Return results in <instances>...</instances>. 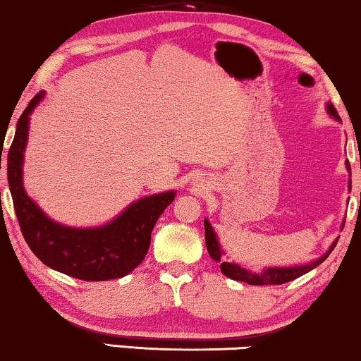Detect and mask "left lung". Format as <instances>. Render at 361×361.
Segmentation results:
<instances>
[{"instance_id":"1","label":"left lung","mask_w":361,"mask_h":361,"mask_svg":"<svg viewBox=\"0 0 361 361\" xmlns=\"http://www.w3.org/2000/svg\"><path fill=\"white\" fill-rule=\"evenodd\" d=\"M327 111L332 115L335 120H340L337 110H335L332 103H327ZM347 169L350 171V166L347 162ZM350 189H352V182L348 184ZM204 225H205V243H207V251H209L210 258L216 261V263H220V269L221 273H224L226 278L230 279H235V281H243L246 284H253V286H264V284H284V283H289V281H293L295 278H299V276H302L305 273H309L310 269L317 268L320 263H324L325 259H327V256L332 253V250L335 248V245H337L338 240H335L332 246H330L327 253L324 256H320L319 259L312 261V263L309 264H302V266H293V268H266L263 269V273H253V271H248L243 266L236 264V263H228V261L224 259V251L220 248V243L219 240H216V235L214 228H212L210 221L209 220H204ZM343 228V226H342Z\"/></svg>"}]
</instances>
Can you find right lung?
<instances>
[{
    "instance_id": "obj_1",
    "label": "right lung",
    "mask_w": 361,
    "mask_h": 361,
    "mask_svg": "<svg viewBox=\"0 0 361 361\" xmlns=\"http://www.w3.org/2000/svg\"><path fill=\"white\" fill-rule=\"evenodd\" d=\"M44 98L39 92L18 120L8 151V184L14 212L29 248L44 264L82 281L118 279L145 259L156 221L172 204L176 192H162L131 204L115 220L93 228H72L49 219L23 185V161L27 145L29 115ZM3 151V147H1Z\"/></svg>"
}]
</instances>
